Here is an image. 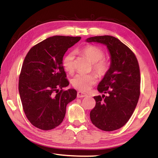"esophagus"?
<instances>
[{
  "label": "esophagus",
  "instance_id": "1",
  "mask_svg": "<svg viewBox=\"0 0 158 158\" xmlns=\"http://www.w3.org/2000/svg\"><path fill=\"white\" fill-rule=\"evenodd\" d=\"M87 95L85 94V93H83L82 92H80L79 91L77 93V98H84V97H86Z\"/></svg>",
  "mask_w": 158,
  "mask_h": 158
}]
</instances>
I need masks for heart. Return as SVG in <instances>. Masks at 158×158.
Listing matches in <instances>:
<instances>
[{
    "label": "heart",
    "mask_w": 158,
    "mask_h": 158,
    "mask_svg": "<svg viewBox=\"0 0 158 158\" xmlns=\"http://www.w3.org/2000/svg\"><path fill=\"white\" fill-rule=\"evenodd\" d=\"M79 52L85 56L90 62L93 63V69L100 76H104L107 73L110 63L104 56V52L100 47L93 45H88L80 49ZM74 53L69 52L65 56L63 59V66L66 71L71 73L74 69ZM98 81V77L94 73L82 74L79 73L72 79L73 86L83 92L89 90L93 85Z\"/></svg>",
    "instance_id": "heart-1"
}]
</instances>
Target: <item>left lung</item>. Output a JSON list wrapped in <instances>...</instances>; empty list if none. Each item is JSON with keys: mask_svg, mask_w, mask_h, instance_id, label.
Masks as SVG:
<instances>
[{"mask_svg": "<svg viewBox=\"0 0 158 158\" xmlns=\"http://www.w3.org/2000/svg\"><path fill=\"white\" fill-rule=\"evenodd\" d=\"M87 42L105 45L110 55V67L99 83L96 104L90 113L93 124L104 131H114L126 124L140 95V71L137 58L126 45L110 35L91 37ZM108 95L105 96L104 93Z\"/></svg>", "mask_w": 158, "mask_h": 158, "instance_id": "1", "label": "left lung"}]
</instances>
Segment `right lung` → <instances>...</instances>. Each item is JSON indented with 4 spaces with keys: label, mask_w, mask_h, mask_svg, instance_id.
I'll use <instances>...</instances> for the list:
<instances>
[{
    "label": "right lung",
    "mask_w": 158,
    "mask_h": 158,
    "mask_svg": "<svg viewBox=\"0 0 158 158\" xmlns=\"http://www.w3.org/2000/svg\"><path fill=\"white\" fill-rule=\"evenodd\" d=\"M81 38L48 37L32 47L23 60L19 92L26 117L39 129L49 130L58 126L65 118L67 105L77 97L75 89L63 90L69 85L63 58Z\"/></svg>",
    "instance_id": "right-lung-1"
}]
</instances>
